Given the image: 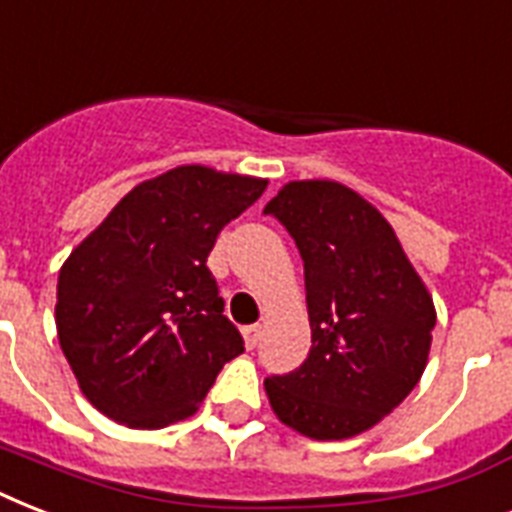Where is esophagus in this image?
I'll return each mask as SVG.
<instances>
[{"label":"esophagus","instance_id":"esophagus-1","mask_svg":"<svg viewBox=\"0 0 512 512\" xmlns=\"http://www.w3.org/2000/svg\"><path fill=\"white\" fill-rule=\"evenodd\" d=\"M260 337H263V327H260V324H249V327H244V340H247V348H255L257 342H260Z\"/></svg>","mask_w":512,"mask_h":512}]
</instances>
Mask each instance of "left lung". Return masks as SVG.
<instances>
[{"label":"left lung","instance_id":"8db88e82","mask_svg":"<svg viewBox=\"0 0 512 512\" xmlns=\"http://www.w3.org/2000/svg\"><path fill=\"white\" fill-rule=\"evenodd\" d=\"M305 268L311 350L265 393L289 428L316 441L364 433L420 382L436 308L390 223L332 180L287 183L263 209Z\"/></svg>","mask_w":512,"mask_h":512}]
</instances>
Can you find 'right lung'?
<instances>
[{
  "label": "right lung",
  "instance_id": "right-lung-1",
  "mask_svg": "<svg viewBox=\"0 0 512 512\" xmlns=\"http://www.w3.org/2000/svg\"><path fill=\"white\" fill-rule=\"evenodd\" d=\"M268 180L199 164L135 185L58 276L63 356L90 404L127 428L191 417L244 353L207 257Z\"/></svg>",
  "mask_w": 512,
  "mask_h": 512
}]
</instances>
